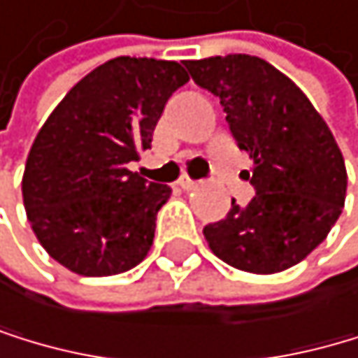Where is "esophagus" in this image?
Listing matches in <instances>:
<instances>
[{"label": "esophagus", "instance_id": "34e87169", "mask_svg": "<svg viewBox=\"0 0 358 358\" xmlns=\"http://www.w3.org/2000/svg\"><path fill=\"white\" fill-rule=\"evenodd\" d=\"M176 185L180 187V189H185V191H191V189H196V187H198V182H196V180H191L189 176H180V178H178V182H176Z\"/></svg>", "mask_w": 358, "mask_h": 358}]
</instances>
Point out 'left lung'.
I'll list each match as a JSON object with an SVG mask.
<instances>
[{"label": "left lung", "instance_id": "obj_1", "mask_svg": "<svg viewBox=\"0 0 358 358\" xmlns=\"http://www.w3.org/2000/svg\"><path fill=\"white\" fill-rule=\"evenodd\" d=\"M191 78L220 99L238 147L253 158L255 198L231 202L204 227L211 251L255 275L282 273L328 238L345 202L341 149L308 96L268 61L251 55L185 63Z\"/></svg>", "mask_w": 358, "mask_h": 358}]
</instances>
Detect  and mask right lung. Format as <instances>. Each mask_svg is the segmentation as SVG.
<instances>
[{
    "label": "right lung",
    "instance_id": "1",
    "mask_svg": "<svg viewBox=\"0 0 358 358\" xmlns=\"http://www.w3.org/2000/svg\"><path fill=\"white\" fill-rule=\"evenodd\" d=\"M187 81L176 61L116 57L83 76L48 116L21 194L34 235L61 266L107 277L147 257L171 189L147 185L127 164L152 147L164 103Z\"/></svg>",
    "mask_w": 358,
    "mask_h": 358
}]
</instances>
